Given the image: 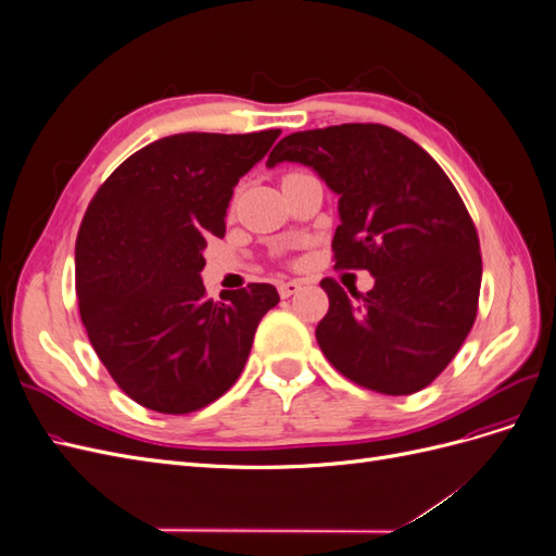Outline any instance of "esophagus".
Wrapping results in <instances>:
<instances>
[{
	"label": "esophagus",
	"mask_w": 556,
	"mask_h": 556,
	"mask_svg": "<svg viewBox=\"0 0 556 556\" xmlns=\"http://www.w3.org/2000/svg\"><path fill=\"white\" fill-rule=\"evenodd\" d=\"M299 290H301V282H296V280H282V282L278 285V292H280L282 299H288V296L296 294Z\"/></svg>",
	"instance_id": "esophagus-1"
}]
</instances>
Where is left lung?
Segmentation results:
<instances>
[{
    "label": "left lung",
    "mask_w": 556,
    "mask_h": 556,
    "mask_svg": "<svg viewBox=\"0 0 556 556\" xmlns=\"http://www.w3.org/2000/svg\"><path fill=\"white\" fill-rule=\"evenodd\" d=\"M301 162L339 194L333 268H366L371 292L350 301L325 278L329 311L315 339L336 371L366 390H425L457 355L476 323L480 239L452 180L401 131L348 123L294 131L268 166Z\"/></svg>",
    "instance_id": "8db88e82"
}]
</instances>
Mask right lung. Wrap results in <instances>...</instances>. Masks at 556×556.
Wrapping results in <instances>:
<instances>
[{"label":"right lung","instance_id":"add662e5","mask_svg":"<svg viewBox=\"0 0 556 556\" xmlns=\"http://www.w3.org/2000/svg\"><path fill=\"white\" fill-rule=\"evenodd\" d=\"M280 129L188 131L148 143L102 182L76 239V296L115 384L143 408L185 415L239 380L274 285L206 296L201 252L225 237L233 188Z\"/></svg>","mask_w":556,"mask_h":556}]
</instances>
